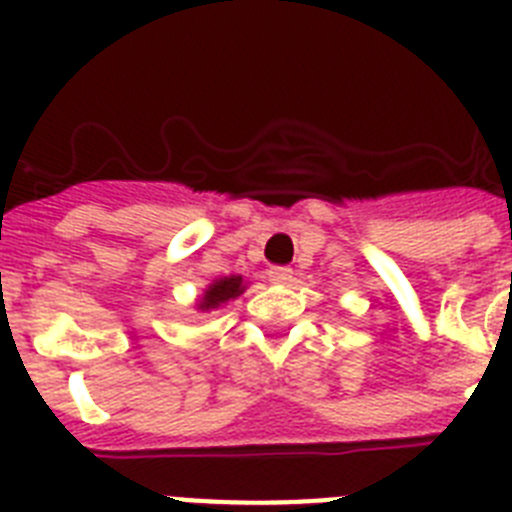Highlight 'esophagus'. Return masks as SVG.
Here are the masks:
<instances>
[{"mask_svg":"<svg viewBox=\"0 0 512 512\" xmlns=\"http://www.w3.org/2000/svg\"><path fill=\"white\" fill-rule=\"evenodd\" d=\"M269 282L271 284H289L295 279V271L289 269V266H269Z\"/></svg>","mask_w":512,"mask_h":512,"instance_id":"obj_1","label":"esophagus"}]
</instances>
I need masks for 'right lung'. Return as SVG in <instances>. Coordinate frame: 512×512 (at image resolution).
Returning <instances> with one entry per match:
<instances>
[{"instance_id":"right-lung-1","label":"right lung","mask_w":512,"mask_h":512,"mask_svg":"<svg viewBox=\"0 0 512 512\" xmlns=\"http://www.w3.org/2000/svg\"><path fill=\"white\" fill-rule=\"evenodd\" d=\"M243 277H223V279H215V282L210 284V287L205 289V295L200 297V302H197V310L207 312V310H215V307L225 305L228 300H235V297L241 295L243 292Z\"/></svg>"}]
</instances>
